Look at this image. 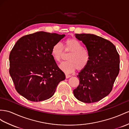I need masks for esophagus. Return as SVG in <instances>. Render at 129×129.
<instances>
[{"mask_svg":"<svg viewBox=\"0 0 129 129\" xmlns=\"http://www.w3.org/2000/svg\"><path fill=\"white\" fill-rule=\"evenodd\" d=\"M71 75H67V74H66V75H65V77H66V78H69L71 77Z\"/></svg>","mask_w":129,"mask_h":129,"instance_id":"1","label":"esophagus"}]
</instances>
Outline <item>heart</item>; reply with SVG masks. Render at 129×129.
I'll list each match as a JSON object with an SVG mask.
<instances>
[{
	"mask_svg": "<svg viewBox=\"0 0 129 129\" xmlns=\"http://www.w3.org/2000/svg\"><path fill=\"white\" fill-rule=\"evenodd\" d=\"M64 44L65 52L71 53L68 57V61L60 64L61 70L66 73L70 74L77 69L82 70L86 68L89 61V55L81 43L74 38H69L66 40ZM51 54L56 61L60 62L62 60L64 52L61 43L57 42L53 46Z\"/></svg>",
	"mask_w": 129,
	"mask_h": 129,
	"instance_id": "obj_1",
	"label": "heart"
}]
</instances>
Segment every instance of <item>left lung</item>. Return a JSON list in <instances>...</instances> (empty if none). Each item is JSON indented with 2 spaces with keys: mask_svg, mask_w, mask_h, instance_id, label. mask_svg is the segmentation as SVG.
Instances as JSON below:
<instances>
[{
  "mask_svg": "<svg viewBox=\"0 0 129 129\" xmlns=\"http://www.w3.org/2000/svg\"><path fill=\"white\" fill-rule=\"evenodd\" d=\"M85 46L89 61L77 76L80 80L74 90L75 97L85 103L101 100L110 93L119 72V55L110 41L91 34H76Z\"/></svg>",
  "mask_w": 129,
  "mask_h": 129,
  "instance_id": "1",
  "label": "left lung"
}]
</instances>
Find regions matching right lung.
Segmentation results:
<instances>
[{
	"label": "right lung",
	"instance_id": "right-lung-1",
	"mask_svg": "<svg viewBox=\"0 0 129 129\" xmlns=\"http://www.w3.org/2000/svg\"><path fill=\"white\" fill-rule=\"evenodd\" d=\"M65 35L39 31L23 36L10 53L9 72L16 90L27 100L44 101L54 95L65 75L51 54Z\"/></svg>",
	"mask_w": 129,
	"mask_h": 129
}]
</instances>
